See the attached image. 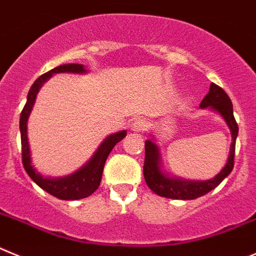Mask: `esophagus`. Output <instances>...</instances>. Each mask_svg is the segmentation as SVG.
<instances>
[{
    "label": "esophagus",
    "instance_id": "1",
    "mask_svg": "<svg viewBox=\"0 0 256 256\" xmlns=\"http://www.w3.org/2000/svg\"><path fill=\"white\" fill-rule=\"evenodd\" d=\"M131 128L134 131H138V132H142L148 128V122L144 118H135L134 122L131 124Z\"/></svg>",
    "mask_w": 256,
    "mask_h": 256
}]
</instances>
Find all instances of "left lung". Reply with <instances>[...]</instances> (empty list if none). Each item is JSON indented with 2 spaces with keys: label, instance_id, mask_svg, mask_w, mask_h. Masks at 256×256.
I'll list each match as a JSON object with an SVG mask.
<instances>
[{
  "label": "left lung",
  "instance_id": "left-lung-1",
  "mask_svg": "<svg viewBox=\"0 0 256 256\" xmlns=\"http://www.w3.org/2000/svg\"><path fill=\"white\" fill-rule=\"evenodd\" d=\"M200 107H210L220 112V116L228 125L232 134L231 152H230L227 164L222 171L209 181H185V180L170 178L160 172V153L158 148L152 140L145 142V160H144V178L146 185L156 195L170 199L191 200L206 195L214 188H217L226 177L231 174L234 164V148H236V138L238 134V125L234 116V107L230 96L220 86L214 82L210 84L209 93L204 96L200 103Z\"/></svg>",
  "mask_w": 256,
  "mask_h": 256
}]
</instances>
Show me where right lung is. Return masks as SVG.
<instances>
[{"label":"right lung","mask_w":256,"mask_h":256,"mask_svg":"<svg viewBox=\"0 0 256 256\" xmlns=\"http://www.w3.org/2000/svg\"><path fill=\"white\" fill-rule=\"evenodd\" d=\"M56 72H85V68L82 65L78 64H68V65H61L58 68H52L48 72L43 74L32 85L30 90L28 93V100L22 108V114H20V132H22V164H24L25 171L30 176L34 182L42 188L43 190L47 191L48 194L54 195L62 200H76L86 198L92 195L96 188H100V180H102L103 168L107 160V156H110L111 150L114 145L126 136V131H120L114 135H110L104 142L100 144L98 150L93 156L82 170H79L75 174H70L68 177L62 178H44L39 174H36L30 162V150H29V144H28V135H26V121L32 108H33L34 100H36V93L39 88L42 86L44 82H47L52 74Z\"/></svg>","instance_id":"add662e5"}]
</instances>
